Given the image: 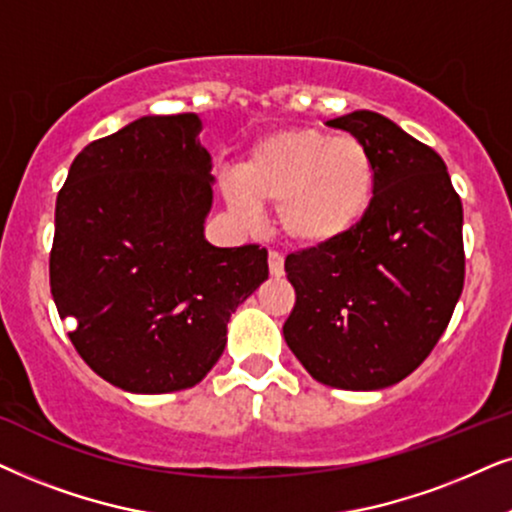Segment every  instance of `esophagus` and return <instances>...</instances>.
<instances>
[{
  "label": "esophagus",
  "mask_w": 512,
  "mask_h": 512,
  "mask_svg": "<svg viewBox=\"0 0 512 512\" xmlns=\"http://www.w3.org/2000/svg\"><path fill=\"white\" fill-rule=\"evenodd\" d=\"M269 274L276 276V278L283 276V255H281V252H276V250L269 252Z\"/></svg>",
  "instance_id": "obj_1"
}]
</instances>
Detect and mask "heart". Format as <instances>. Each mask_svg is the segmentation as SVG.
I'll list each match as a JSON object with an SVG mask.
<instances>
[{"mask_svg":"<svg viewBox=\"0 0 512 512\" xmlns=\"http://www.w3.org/2000/svg\"><path fill=\"white\" fill-rule=\"evenodd\" d=\"M374 196V163L363 142L316 128L267 135L238 175L224 182L231 215L243 224L276 203V224L299 245H325L349 234Z\"/></svg>","mask_w":512,"mask_h":512,"instance_id":"b5f03b06","label":"heart"}]
</instances>
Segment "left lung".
<instances>
[{
  "instance_id": "8db88e82",
  "label": "left lung",
  "mask_w": 512,
  "mask_h": 512,
  "mask_svg": "<svg viewBox=\"0 0 512 512\" xmlns=\"http://www.w3.org/2000/svg\"><path fill=\"white\" fill-rule=\"evenodd\" d=\"M327 126L370 149L374 196L349 234L285 257L283 337L320 384L377 391L428 358L463 290V208L445 161L370 109Z\"/></svg>"
}]
</instances>
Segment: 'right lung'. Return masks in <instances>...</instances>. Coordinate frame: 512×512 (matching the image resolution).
Listing matches in <instances>:
<instances>
[{"label": "right lung", "instance_id": "obj_1", "mask_svg": "<svg viewBox=\"0 0 512 512\" xmlns=\"http://www.w3.org/2000/svg\"><path fill=\"white\" fill-rule=\"evenodd\" d=\"M196 114L142 117L93 140L56 201L51 295L95 374L131 393L192 388L236 306L269 278L267 248L203 236L213 159Z\"/></svg>", "mask_w": 512, "mask_h": 512}]
</instances>
